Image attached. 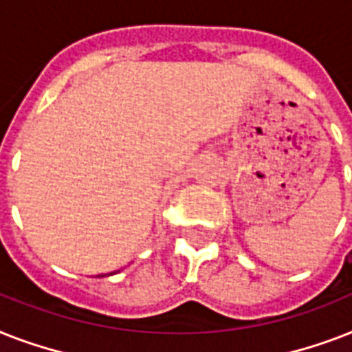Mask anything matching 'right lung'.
<instances>
[{
  "mask_svg": "<svg viewBox=\"0 0 352 352\" xmlns=\"http://www.w3.org/2000/svg\"><path fill=\"white\" fill-rule=\"evenodd\" d=\"M113 274H117V272H111V274H107V276H113ZM104 276H106V274H100V276H98V278H104Z\"/></svg>",
  "mask_w": 352,
  "mask_h": 352,
  "instance_id": "add662e5",
  "label": "right lung"
}]
</instances>
